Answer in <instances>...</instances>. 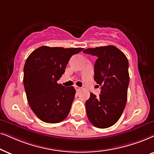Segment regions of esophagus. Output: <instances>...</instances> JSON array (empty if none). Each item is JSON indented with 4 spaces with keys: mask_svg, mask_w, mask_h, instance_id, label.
<instances>
[{
    "mask_svg": "<svg viewBox=\"0 0 154 154\" xmlns=\"http://www.w3.org/2000/svg\"><path fill=\"white\" fill-rule=\"evenodd\" d=\"M75 89H76V91H79V90H81V88L79 87H77V86H75Z\"/></svg>",
    "mask_w": 154,
    "mask_h": 154,
    "instance_id": "1",
    "label": "esophagus"
}]
</instances>
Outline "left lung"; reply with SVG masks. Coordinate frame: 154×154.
I'll return each instance as SVG.
<instances>
[{
    "label": "left lung",
    "instance_id": "obj_1",
    "mask_svg": "<svg viewBox=\"0 0 154 154\" xmlns=\"http://www.w3.org/2000/svg\"><path fill=\"white\" fill-rule=\"evenodd\" d=\"M83 52L98 58L94 65V80L101 86L99 96L91 93L86 101L88 119L96 128H109L118 122L127 103L128 60L114 46L87 48Z\"/></svg>",
    "mask_w": 154,
    "mask_h": 154
}]
</instances>
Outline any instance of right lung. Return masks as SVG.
Instances as JSON below:
<instances>
[{
	"instance_id": "obj_1",
	"label": "right lung",
	"mask_w": 154,
	"mask_h": 154,
	"mask_svg": "<svg viewBox=\"0 0 154 154\" xmlns=\"http://www.w3.org/2000/svg\"><path fill=\"white\" fill-rule=\"evenodd\" d=\"M82 48L41 46L26 59L23 83L34 114L47 123H58L68 116L76 91L58 84L67 63Z\"/></svg>"
}]
</instances>
